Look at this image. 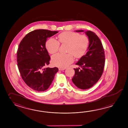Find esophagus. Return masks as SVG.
Instances as JSON below:
<instances>
[{"label":"esophagus","instance_id":"obj_1","mask_svg":"<svg viewBox=\"0 0 128 128\" xmlns=\"http://www.w3.org/2000/svg\"><path fill=\"white\" fill-rule=\"evenodd\" d=\"M66 68H59V71H63V70H64Z\"/></svg>","mask_w":128,"mask_h":128}]
</instances>
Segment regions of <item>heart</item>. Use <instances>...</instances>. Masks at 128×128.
<instances>
[{"label":"heart","mask_w":128,"mask_h":128,"mask_svg":"<svg viewBox=\"0 0 128 128\" xmlns=\"http://www.w3.org/2000/svg\"><path fill=\"white\" fill-rule=\"evenodd\" d=\"M60 43L67 44L66 52L68 54H57L52 56V62L54 65L60 68H66L76 58L82 57L85 54L89 44L88 37L73 32H64L58 36V41L50 38L46 42V48L51 54L56 53L60 47Z\"/></svg>","instance_id":"obj_1"}]
</instances>
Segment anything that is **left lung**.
Returning a JSON list of instances; mask_svg holds the SVG:
<instances>
[{
  "instance_id": "obj_1",
  "label": "left lung",
  "mask_w": 128,
  "mask_h": 128,
  "mask_svg": "<svg viewBox=\"0 0 128 128\" xmlns=\"http://www.w3.org/2000/svg\"><path fill=\"white\" fill-rule=\"evenodd\" d=\"M85 34L89 40L88 51L76 63L82 69L74 68L75 74L72 78L75 86L82 90L90 88L98 81L103 74L105 62L104 50L99 37L90 31Z\"/></svg>"
}]
</instances>
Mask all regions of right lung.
<instances>
[{
	"label": "right lung",
	"mask_w": 128,
	"mask_h": 128,
	"mask_svg": "<svg viewBox=\"0 0 128 128\" xmlns=\"http://www.w3.org/2000/svg\"><path fill=\"white\" fill-rule=\"evenodd\" d=\"M58 32L38 29L29 32L20 42L17 51V66L21 77L30 88L39 92L47 90L58 68H46L50 57L46 47L47 39Z\"/></svg>",
	"instance_id": "right-lung-1"
}]
</instances>
